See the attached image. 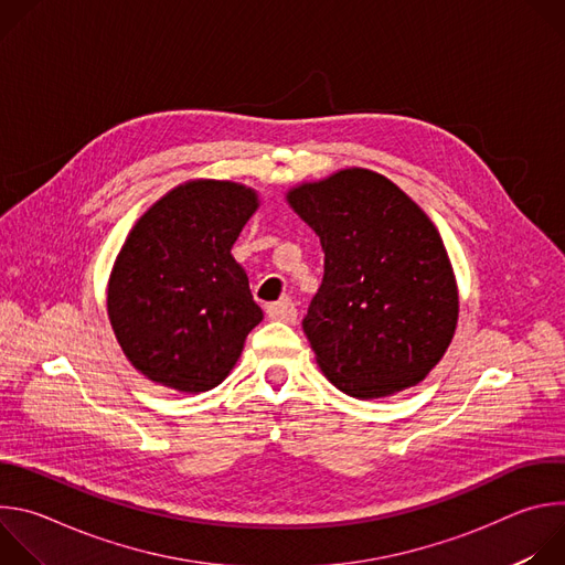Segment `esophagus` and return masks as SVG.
<instances>
[{"label": "esophagus", "mask_w": 565, "mask_h": 565, "mask_svg": "<svg viewBox=\"0 0 565 565\" xmlns=\"http://www.w3.org/2000/svg\"><path fill=\"white\" fill-rule=\"evenodd\" d=\"M266 312H268V317H270V319L286 321V324H292V321L297 319V308H295L292 299H288V297H284V299H279V301L270 303Z\"/></svg>", "instance_id": "esophagus-1"}]
</instances>
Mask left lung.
<instances>
[{
	"mask_svg": "<svg viewBox=\"0 0 565 565\" xmlns=\"http://www.w3.org/2000/svg\"><path fill=\"white\" fill-rule=\"evenodd\" d=\"M324 250L301 321L319 369L371 399L423 382L451 344L458 288L431 218L386 177L349 168L286 194Z\"/></svg>",
	"mask_w": 565,
	"mask_h": 565,
	"instance_id": "obj_1",
	"label": "left lung"
}]
</instances>
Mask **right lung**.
Masks as SVG:
<instances>
[{
  "label": "right lung",
  "instance_id": "add662e5",
  "mask_svg": "<svg viewBox=\"0 0 565 565\" xmlns=\"http://www.w3.org/2000/svg\"><path fill=\"white\" fill-rule=\"evenodd\" d=\"M253 188L188 181L156 201L116 257L107 312L147 380L201 393L221 384L264 319L232 246L257 212Z\"/></svg>",
  "mask_w": 565,
  "mask_h": 565
}]
</instances>
